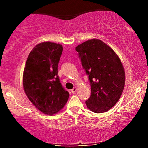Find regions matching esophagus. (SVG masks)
<instances>
[{
  "instance_id": "obj_1",
  "label": "esophagus",
  "mask_w": 148,
  "mask_h": 148,
  "mask_svg": "<svg viewBox=\"0 0 148 148\" xmlns=\"http://www.w3.org/2000/svg\"><path fill=\"white\" fill-rule=\"evenodd\" d=\"M76 87H74V88H73V89H72V90H71V92H72V93H73V94H74V93L76 92Z\"/></svg>"
}]
</instances>
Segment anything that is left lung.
<instances>
[{
    "instance_id": "left-lung-1",
    "label": "left lung",
    "mask_w": 148,
    "mask_h": 148,
    "mask_svg": "<svg viewBox=\"0 0 148 148\" xmlns=\"http://www.w3.org/2000/svg\"><path fill=\"white\" fill-rule=\"evenodd\" d=\"M76 51L90 83L91 95L86 106L97 113L108 111L124 90L125 74L121 61L109 46L97 39L78 45Z\"/></svg>"
}]
</instances>
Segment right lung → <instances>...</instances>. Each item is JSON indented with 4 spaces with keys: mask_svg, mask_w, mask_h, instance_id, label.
<instances>
[{
    "mask_svg": "<svg viewBox=\"0 0 148 148\" xmlns=\"http://www.w3.org/2000/svg\"><path fill=\"white\" fill-rule=\"evenodd\" d=\"M62 52L60 44L51 42L39 44L28 55L23 71L25 95L39 111L47 115L60 111L69 97L58 76Z\"/></svg>",
    "mask_w": 148,
    "mask_h": 148,
    "instance_id": "right-lung-1",
    "label": "right lung"
}]
</instances>
